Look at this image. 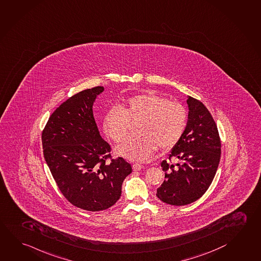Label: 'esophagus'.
<instances>
[{
  "label": "esophagus",
  "mask_w": 261,
  "mask_h": 261,
  "mask_svg": "<svg viewBox=\"0 0 261 261\" xmlns=\"http://www.w3.org/2000/svg\"><path fill=\"white\" fill-rule=\"evenodd\" d=\"M142 167H143V166H142L141 164H138V163H135V164H133V171L142 170Z\"/></svg>",
  "instance_id": "esophagus-1"
}]
</instances>
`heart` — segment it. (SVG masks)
Here are the masks:
<instances>
[{"label":"heart","mask_w":261,"mask_h":261,"mask_svg":"<svg viewBox=\"0 0 261 261\" xmlns=\"http://www.w3.org/2000/svg\"><path fill=\"white\" fill-rule=\"evenodd\" d=\"M137 121L140 134L119 143L116 152L128 160L147 161L158 146L168 149L179 141L187 126V112L178 102L147 93L132 97L122 109H109L103 118V129L112 141L120 142L130 123Z\"/></svg>","instance_id":"heart-1"}]
</instances>
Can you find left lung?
<instances>
[{
  "instance_id": "obj_1",
  "label": "left lung",
  "mask_w": 261,
  "mask_h": 261,
  "mask_svg": "<svg viewBox=\"0 0 261 261\" xmlns=\"http://www.w3.org/2000/svg\"><path fill=\"white\" fill-rule=\"evenodd\" d=\"M189 117L185 132L172 148V158L179 163H161L165 180L157 189L162 201L183 206L199 199L214 180L221 158L218 128L207 108L199 100L187 99Z\"/></svg>"
}]
</instances>
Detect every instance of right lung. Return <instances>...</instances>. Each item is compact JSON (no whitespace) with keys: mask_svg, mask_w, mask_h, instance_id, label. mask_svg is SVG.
Listing matches in <instances>:
<instances>
[{"mask_svg":"<svg viewBox=\"0 0 261 261\" xmlns=\"http://www.w3.org/2000/svg\"><path fill=\"white\" fill-rule=\"evenodd\" d=\"M104 91L96 86L63 102L42 132L44 158L63 196L78 208L99 212L116 203L132 166L111 157V148L100 136L93 105Z\"/></svg>","mask_w":261,"mask_h":261,"instance_id":"1","label":"right lung"}]
</instances>
